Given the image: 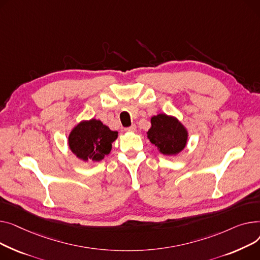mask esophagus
<instances>
[{"label": "esophagus", "instance_id": "34e87169", "mask_svg": "<svg viewBox=\"0 0 260 260\" xmlns=\"http://www.w3.org/2000/svg\"><path fill=\"white\" fill-rule=\"evenodd\" d=\"M125 131L126 132H135L136 131V126L132 125V126L128 127V128H125Z\"/></svg>", "mask_w": 260, "mask_h": 260}]
</instances>
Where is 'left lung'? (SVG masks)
<instances>
[{"label":"left lung","instance_id":"8db88e82","mask_svg":"<svg viewBox=\"0 0 260 260\" xmlns=\"http://www.w3.org/2000/svg\"><path fill=\"white\" fill-rule=\"evenodd\" d=\"M149 141L164 155H176L184 150L188 142V131L174 117L159 113L151 117V128L147 132Z\"/></svg>","mask_w":260,"mask_h":260}]
</instances>
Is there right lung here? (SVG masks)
I'll use <instances>...</instances> for the list:
<instances>
[{"instance_id": "add662e5", "label": "right lung", "mask_w": 260, "mask_h": 260, "mask_svg": "<svg viewBox=\"0 0 260 260\" xmlns=\"http://www.w3.org/2000/svg\"><path fill=\"white\" fill-rule=\"evenodd\" d=\"M117 139V131H112L100 119L82 120L68 136L72 153L80 159L100 161L109 154L112 143Z\"/></svg>"}]
</instances>
